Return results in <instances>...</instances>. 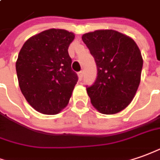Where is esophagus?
I'll return each instance as SVG.
<instances>
[{
	"label": "esophagus",
	"mask_w": 160,
	"mask_h": 160,
	"mask_svg": "<svg viewBox=\"0 0 160 160\" xmlns=\"http://www.w3.org/2000/svg\"><path fill=\"white\" fill-rule=\"evenodd\" d=\"M78 76H79V79H80V80H82V78H83V72L80 71L78 72Z\"/></svg>",
	"instance_id": "1"
}]
</instances>
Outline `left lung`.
Wrapping results in <instances>:
<instances>
[{"mask_svg":"<svg viewBox=\"0 0 160 160\" xmlns=\"http://www.w3.org/2000/svg\"><path fill=\"white\" fill-rule=\"evenodd\" d=\"M82 40L97 66L96 80L87 88L92 105L105 115L122 111L139 86L143 58L138 46L131 38L113 30L86 33Z\"/></svg>","mask_w":160,"mask_h":160,"instance_id":"1","label":"left lung"}]
</instances>
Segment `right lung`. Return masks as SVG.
Listing matches in <instances>:
<instances>
[{
	"label": "right lung",
	"mask_w": 160,
	"mask_h": 160,
	"mask_svg": "<svg viewBox=\"0 0 160 160\" xmlns=\"http://www.w3.org/2000/svg\"><path fill=\"white\" fill-rule=\"evenodd\" d=\"M74 34L50 29L31 37L18 54L16 73L21 91L37 111L56 115L69 102L78 81L68 47Z\"/></svg>",
	"instance_id": "right-lung-1"
}]
</instances>
